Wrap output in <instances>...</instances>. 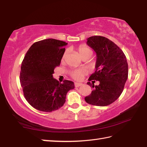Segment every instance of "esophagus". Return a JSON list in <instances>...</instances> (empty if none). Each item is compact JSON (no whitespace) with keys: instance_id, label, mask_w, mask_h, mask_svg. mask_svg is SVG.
Wrapping results in <instances>:
<instances>
[{"instance_id":"esophagus-1","label":"esophagus","mask_w":147,"mask_h":147,"mask_svg":"<svg viewBox=\"0 0 147 147\" xmlns=\"http://www.w3.org/2000/svg\"><path fill=\"white\" fill-rule=\"evenodd\" d=\"M82 85V83H79V82L75 83V86L76 87H79V86H81Z\"/></svg>"}]
</instances>
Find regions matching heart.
Masks as SVG:
<instances>
[{"label":"heart","instance_id":"heart-1","mask_svg":"<svg viewBox=\"0 0 147 147\" xmlns=\"http://www.w3.org/2000/svg\"><path fill=\"white\" fill-rule=\"evenodd\" d=\"M77 51L81 57L84 56L85 55H87V54H89V53L92 54V51L91 50V49H89L88 46H86V45H80V46L77 48ZM68 53V51H66L63 55L62 58H61L62 62H64L65 61V59L67 57ZM86 71L85 70L77 69V70H74L73 71H71L70 72V76L74 79L77 80H80L82 79V77L86 74Z\"/></svg>","mask_w":147,"mask_h":147}]
</instances>
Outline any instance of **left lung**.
Listing matches in <instances>:
<instances>
[{
  "instance_id": "8db88e82",
  "label": "left lung",
  "mask_w": 147,
  "mask_h": 147,
  "mask_svg": "<svg viewBox=\"0 0 147 147\" xmlns=\"http://www.w3.org/2000/svg\"><path fill=\"white\" fill-rule=\"evenodd\" d=\"M87 40V44L94 49L97 56L96 71L88 80H98L100 84L94 86L90 82L87 83L93 90L85 97V101L92 105H109L121 96L127 79L126 57L118 46L106 37L95 35Z\"/></svg>"
}]
</instances>
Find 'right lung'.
<instances>
[{
    "mask_svg": "<svg viewBox=\"0 0 147 147\" xmlns=\"http://www.w3.org/2000/svg\"><path fill=\"white\" fill-rule=\"evenodd\" d=\"M67 43L54 38L36 42L26 53L21 66L20 83L23 94L34 109L51 112L61 108L74 83L59 82L54 79V70L60 65Z\"/></svg>",
    "mask_w": 147,
    "mask_h": 147,
    "instance_id": "add662e5",
    "label": "right lung"
}]
</instances>
